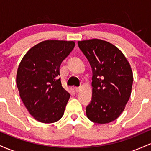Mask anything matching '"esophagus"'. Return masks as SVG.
Masks as SVG:
<instances>
[{
  "mask_svg": "<svg viewBox=\"0 0 151 151\" xmlns=\"http://www.w3.org/2000/svg\"><path fill=\"white\" fill-rule=\"evenodd\" d=\"M75 91H76L77 93L80 92L81 88H80V87H75Z\"/></svg>",
  "mask_w": 151,
  "mask_h": 151,
  "instance_id": "1",
  "label": "esophagus"
}]
</instances>
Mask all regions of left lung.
Wrapping results in <instances>:
<instances>
[{
    "instance_id": "left-lung-1",
    "label": "left lung",
    "mask_w": 151,
    "mask_h": 151,
    "mask_svg": "<svg viewBox=\"0 0 151 151\" xmlns=\"http://www.w3.org/2000/svg\"><path fill=\"white\" fill-rule=\"evenodd\" d=\"M92 68V99L86 107L91 121L112 122L124 111L131 94L133 72L129 63L116 46L100 39L78 42Z\"/></svg>"
}]
</instances>
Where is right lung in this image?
<instances>
[{
  "mask_svg": "<svg viewBox=\"0 0 151 151\" xmlns=\"http://www.w3.org/2000/svg\"><path fill=\"white\" fill-rule=\"evenodd\" d=\"M75 47L74 41L47 40L25 53L16 83L25 108L36 121L52 123L62 118L70 94L62 87L60 66Z\"/></svg>",
  "mask_w": 151,
  "mask_h": 151,
  "instance_id": "obj_1",
  "label": "right lung"
}]
</instances>
